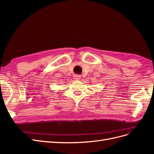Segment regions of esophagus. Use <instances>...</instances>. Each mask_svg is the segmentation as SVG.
Instances as JSON below:
<instances>
[{
  "label": "esophagus",
  "instance_id": "1",
  "mask_svg": "<svg viewBox=\"0 0 154 154\" xmlns=\"http://www.w3.org/2000/svg\"><path fill=\"white\" fill-rule=\"evenodd\" d=\"M74 78L75 79V80H80L81 76L80 75H78V74H75V75H74Z\"/></svg>",
  "mask_w": 154,
  "mask_h": 154
}]
</instances>
